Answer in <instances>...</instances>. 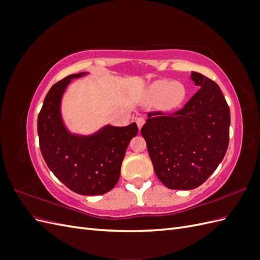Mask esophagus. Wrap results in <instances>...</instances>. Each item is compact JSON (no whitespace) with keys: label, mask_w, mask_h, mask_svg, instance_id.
Instances as JSON below:
<instances>
[{"label":"esophagus","mask_w":260,"mask_h":260,"mask_svg":"<svg viewBox=\"0 0 260 260\" xmlns=\"http://www.w3.org/2000/svg\"><path fill=\"white\" fill-rule=\"evenodd\" d=\"M136 122H137V124H138L139 129H141V128H142V125L145 123V119H144L143 117H138L137 119H136Z\"/></svg>","instance_id":"1"}]
</instances>
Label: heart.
<instances>
[{
  "label": "heart",
  "instance_id": "1",
  "mask_svg": "<svg viewBox=\"0 0 260 260\" xmlns=\"http://www.w3.org/2000/svg\"><path fill=\"white\" fill-rule=\"evenodd\" d=\"M149 93L154 99H160V103L166 108H174L182 103L185 96L183 85L179 82L160 80L155 82Z\"/></svg>",
  "mask_w": 260,
  "mask_h": 260
}]
</instances>
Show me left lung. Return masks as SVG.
<instances>
[{
  "label": "left lung",
  "mask_w": 260,
  "mask_h": 260,
  "mask_svg": "<svg viewBox=\"0 0 260 260\" xmlns=\"http://www.w3.org/2000/svg\"><path fill=\"white\" fill-rule=\"evenodd\" d=\"M191 78L200 90L184 107L171 114L149 112L141 129L155 174L171 190L203 184L229 145L230 108L219 85L199 73Z\"/></svg>",
  "instance_id": "left-lung-1"
}]
</instances>
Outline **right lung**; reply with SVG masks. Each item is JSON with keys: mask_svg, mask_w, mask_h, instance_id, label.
<instances>
[{"mask_svg": "<svg viewBox=\"0 0 260 260\" xmlns=\"http://www.w3.org/2000/svg\"><path fill=\"white\" fill-rule=\"evenodd\" d=\"M83 73L67 76L46 94L38 116L39 144L48 167L75 193L101 195L109 192L119 180L121 162L138 125H106L90 137L69 133L60 116V100L67 84Z\"/></svg>", "mask_w": 260, "mask_h": 260, "instance_id": "1", "label": "right lung"}]
</instances>
